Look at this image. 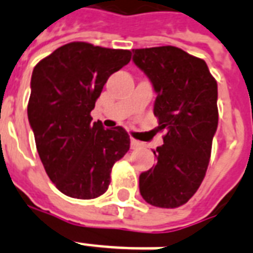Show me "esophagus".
<instances>
[{"mask_svg": "<svg viewBox=\"0 0 253 253\" xmlns=\"http://www.w3.org/2000/svg\"><path fill=\"white\" fill-rule=\"evenodd\" d=\"M140 146H142V143L131 138V148H132V150H136V148H139Z\"/></svg>", "mask_w": 253, "mask_h": 253, "instance_id": "esophagus-1", "label": "esophagus"}]
</instances>
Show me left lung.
Wrapping results in <instances>:
<instances>
[{
	"instance_id": "obj_1",
	"label": "left lung",
	"mask_w": 253,
	"mask_h": 253,
	"mask_svg": "<svg viewBox=\"0 0 253 253\" xmlns=\"http://www.w3.org/2000/svg\"><path fill=\"white\" fill-rule=\"evenodd\" d=\"M132 61L156 93L154 114L164 144L156 164L139 176L146 202L164 209L186 204L206 174L218 127V85L208 64L173 45L132 49Z\"/></svg>"
}]
</instances>
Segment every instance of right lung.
<instances>
[{"mask_svg":"<svg viewBox=\"0 0 253 253\" xmlns=\"http://www.w3.org/2000/svg\"><path fill=\"white\" fill-rule=\"evenodd\" d=\"M128 49L72 42L35 65L27 115L49 180L65 196L91 200L106 192L111 168L130 148L121 126L91 122L103 85L128 64Z\"/></svg>","mask_w":253,"mask_h":253,"instance_id":"1","label":"right lung"}]
</instances>
